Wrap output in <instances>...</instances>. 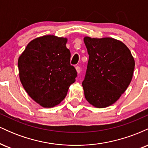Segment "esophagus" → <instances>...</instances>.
Returning <instances> with one entry per match:
<instances>
[{"label": "esophagus", "mask_w": 148, "mask_h": 148, "mask_svg": "<svg viewBox=\"0 0 148 148\" xmlns=\"http://www.w3.org/2000/svg\"><path fill=\"white\" fill-rule=\"evenodd\" d=\"M76 72H77V74H79L80 72H81V67H79V66H77V67H76Z\"/></svg>", "instance_id": "1"}]
</instances>
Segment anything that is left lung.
<instances>
[{
  "label": "left lung",
  "instance_id": "obj_1",
  "mask_svg": "<svg viewBox=\"0 0 148 148\" xmlns=\"http://www.w3.org/2000/svg\"><path fill=\"white\" fill-rule=\"evenodd\" d=\"M89 60L82 83L85 97L96 108L114 103L131 83L135 61L123 42L111 37H85Z\"/></svg>",
  "mask_w": 148,
  "mask_h": 148
}]
</instances>
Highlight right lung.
I'll return each instance as SVG.
<instances>
[{"mask_svg": "<svg viewBox=\"0 0 148 148\" xmlns=\"http://www.w3.org/2000/svg\"><path fill=\"white\" fill-rule=\"evenodd\" d=\"M67 38L45 35L28 44L18 58L21 83L28 95L45 108L59 104L77 72L70 64Z\"/></svg>", "mask_w": 148, "mask_h": 148, "instance_id": "right-lung-1", "label": "right lung"}]
</instances>
